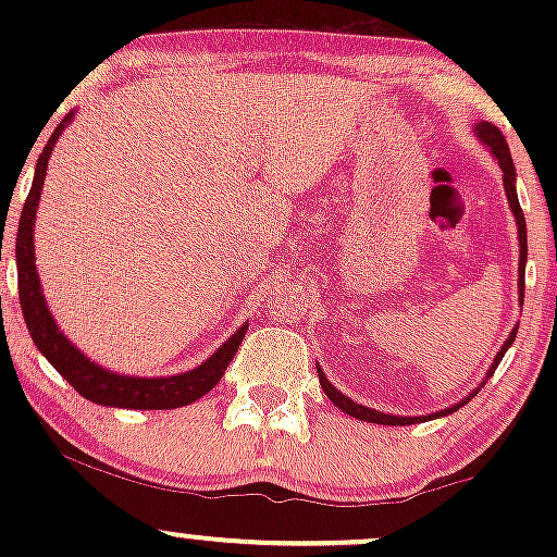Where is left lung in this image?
Instances as JSON below:
<instances>
[{"label":"left lung","instance_id":"left-lung-1","mask_svg":"<svg viewBox=\"0 0 557 557\" xmlns=\"http://www.w3.org/2000/svg\"><path fill=\"white\" fill-rule=\"evenodd\" d=\"M474 133H476V138L482 140L484 146H487V151H490L492 157H495V162L500 164V170H503V188H505V196H508L510 212H513V216H516V227H519V300L523 304V272H527V220H523L521 203H519V194H516V168H513V157H510L508 144H505L503 133L497 131L495 125H490V123H476V125H474ZM516 332H519V327L510 330L508 341H505L503 348L497 350L495 361L490 363L487 374H484V380L479 382V387L487 385L490 376L495 374L497 363L503 361L505 350H508L510 343L516 341ZM317 374H319V385H322L324 395H327V398H330L332 403H335V406L341 408L343 413H348V417L361 419V421H372V424H385V426L421 424V421H432V419H440V417H450L453 411H458V408L466 406V403H469V400L474 398V395L479 393V387H476L474 393H469V395H466V398H461L458 403H453V406L443 408V411L426 413V417H395V413H382V411H376V408H369V406H361V403H354V400L348 398V395H343L341 389L332 385V382L327 380V376H324V372H322V369H319V367H317Z\"/></svg>","mask_w":557,"mask_h":557}]
</instances>
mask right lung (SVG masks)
<instances>
[{
    "instance_id": "add662e5",
    "label": "right lung",
    "mask_w": 557,
    "mask_h": 557,
    "mask_svg": "<svg viewBox=\"0 0 557 557\" xmlns=\"http://www.w3.org/2000/svg\"><path fill=\"white\" fill-rule=\"evenodd\" d=\"M73 117L75 110L57 125L52 138L47 140L44 151L38 154L34 185H30V194L25 198L21 225H17V293H21L25 327H28L36 348L44 354V359L52 363L57 372L65 376L70 385L78 389L86 400L112 408H144V411L146 408H149V411H168V408L190 406V403H196L201 395H207L209 389L222 380L227 363L233 361L235 350H238L240 341L246 337L248 324L235 330L233 335H230L207 361L198 363L196 369H188V372L172 376H131L112 372V369L99 367V363L88 359L78 345L60 330L52 311H49L47 298H44L34 253V222L38 201H41L49 157H52L54 144L60 140L62 131L73 123Z\"/></svg>"
}]
</instances>
